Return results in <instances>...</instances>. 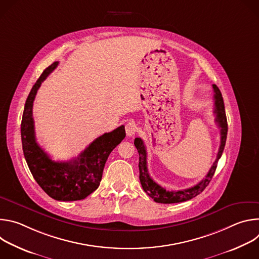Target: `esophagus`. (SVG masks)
<instances>
[{"label":"esophagus","mask_w":259,"mask_h":259,"mask_svg":"<svg viewBox=\"0 0 259 259\" xmlns=\"http://www.w3.org/2000/svg\"><path fill=\"white\" fill-rule=\"evenodd\" d=\"M125 130H126V134H127L128 136H132V135H134V134L136 133V131H137V126H136L135 122H134V121H130V122H128V123L126 124Z\"/></svg>","instance_id":"obj_1"}]
</instances>
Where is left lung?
I'll use <instances>...</instances> for the list:
<instances>
[{
    "label": "left lung",
    "instance_id": "1",
    "mask_svg": "<svg viewBox=\"0 0 259 259\" xmlns=\"http://www.w3.org/2000/svg\"><path fill=\"white\" fill-rule=\"evenodd\" d=\"M212 87L214 91L213 98H214V114L216 116L215 121L218 124V127L220 128V146L217 153V158L213 163L212 167L210 168L208 174L198 184H196V186L187 190H182V191H175V192L166 191L164 188L160 186V184L154 181L151 175L149 174V170H147V163H146L147 156H146V150H145L143 140L139 137L135 138L134 140V144L139 154L138 167H139V180L141 183V187L143 191L152 199H154V201L157 203L173 204V203L184 202L195 198L206 189V187L208 186L215 173L217 162L220 159L225 150L227 135H228V121L226 116V109H225L223 95H221V92L216 85H212Z\"/></svg>",
    "mask_w": 259,
    "mask_h": 259
}]
</instances>
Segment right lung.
Returning a JSON list of instances; mask_svg holds the SVG:
<instances>
[{"label":"right lung","mask_w":259,"mask_h":259,"mask_svg":"<svg viewBox=\"0 0 259 259\" xmlns=\"http://www.w3.org/2000/svg\"><path fill=\"white\" fill-rule=\"evenodd\" d=\"M57 65L58 61H55L43 71L27 96L21 121L22 150L33 178L49 197L63 202L78 201L85 199L99 187L105 162L126 133L122 125L96 138L79 157L67 162L53 161L36 143L32 104L42 82Z\"/></svg>","instance_id":"right-lung-1"}]
</instances>
